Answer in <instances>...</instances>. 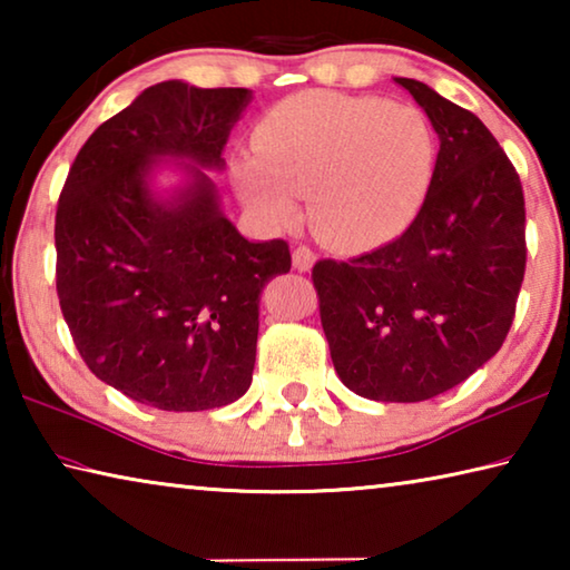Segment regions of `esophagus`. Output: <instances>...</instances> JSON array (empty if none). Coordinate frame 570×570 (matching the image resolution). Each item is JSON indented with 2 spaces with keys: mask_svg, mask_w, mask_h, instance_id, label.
Returning a JSON list of instances; mask_svg holds the SVG:
<instances>
[{
  "mask_svg": "<svg viewBox=\"0 0 570 570\" xmlns=\"http://www.w3.org/2000/svg\"><path fill=\"white\" fill-rule=\"evenodd\" d=\"M292 262H294L296 272H308V268H312L316 262V254L308 246H296L292 254Z\"/></svg>",
  "mask_w": 570,
  "mask_h": 570,
  "instance_id": "34e87169",
  "label": "esophagus"
}]
</instances>
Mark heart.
Here are the masks:
<instances>
[{
	"label": "heart",
	"mask_w": 570,
	"mask_h": 570,
	"mask_svg": "<svg viewBox=\"0 0 570 570\" xmlns=\"http://www.w3.org/2000/svg\"><path fill=\"white\" fill-rule=\"evenodd\" d=\"M254 148L230 163L244 204L286 226L298 216V193H308L316 236L340 250L397 238L428 200L438 163L435 130L417 108L330 90L274 105Z\"/></svg>",
	"instance_id": "1"
}]
</instances>
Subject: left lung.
<instances>
[{"mask_svg":"<svg viewBox=\"0 0 570 570\" xmlns=\"http://www.w3.org/2000/svg\"><path fill=\"white\" fill-rule=\"evenodd\" d=\"M440 138L417 218L392 244L312 278L334 370L377 402H422L478 372L503 346L525 274L520 178L478 115L394 77Z\"/></svg>","mask_w":570,"mask_h":570,"instance_id":"8db88e82","label":"left lung"}]
</instances>
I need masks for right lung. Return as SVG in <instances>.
<instances>
[{
  "label": "right lung",
  "instance_id": "add662e5",
  "mask_svg": "<svg viewBox=\"0 0 570 570\" xmlns=\"http://www.w3.org/2000/svg\"><path fill=\"white\" fill-rule=\"evenodd\" d=\"M246 88L183 80L142 90L77 153L55 218L57 296L95 377L168 412L214 410L250 387L258 302L292 268L286 240H248L206 170ZM160 167L180 187L155 188Z\"/></svg>",
  "mask_w": 570,
  "mask_h": 570
}]
</instances>
